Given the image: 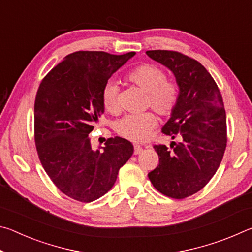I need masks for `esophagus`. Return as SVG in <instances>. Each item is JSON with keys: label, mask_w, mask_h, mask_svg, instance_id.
I'll list each match as a JSON object with an SVG mask.
<instances>
[{"label": "esophagus", "mask_w": 252, "mask_h": 252, "mask_svg": "<svg viewBox=\"0 0 252 252\" xmlns=\"http://www.w3.org/2000/svg\"><path fill=\"white\" fill-rule=\"evenodd\" d=\"M142 150H143L142 147L136 146V144H135V146H134V155H140V153L142 152Z\"/></svg>", "instance_id": "34e87169"}]
</instances>
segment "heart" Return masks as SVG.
I'll use <instances>...</instances> for the list:
<instances>
[{
	"label": "heart",
	"instance_id": "b5f03b06",
	"mask_svg": "<svg viewBox=\"0 0 252 252\" xmlns=\"http://www.w3.org/2000/svg\"><path fill=\"white\" fill-rule=\"evenodd\" d=\"M131 83L147 92L146 105L151 106L161 117H170L176 111L180 101V87L177 82L167 80L168 75L161 66L153 63H143L132 69L126 75ZM119 87L108 82L102 90L101 100L104 110L110 114L120 113L118 100ZM158 125V119L152 112L127 114L116 125L119 135L132 142H142L150 136Z\"/></svg>",
	"mask_w": 252,
	"mask_h": 252
}]
</instances>
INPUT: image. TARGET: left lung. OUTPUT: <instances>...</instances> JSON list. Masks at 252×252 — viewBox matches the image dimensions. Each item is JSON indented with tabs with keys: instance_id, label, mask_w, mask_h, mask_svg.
<instances>
[{
	"instance_id": "obj_1",
	"label": "left lung",
	"mask_w": 252,
	"mask_h": 252,
	"mask_svg": "<svg viewBox=\"0 0 252 252\" xmlns=\"http://www.w3.org/2000/svg\"><path fill=\"white\" fill-rule=\"evenodd\" d=\"M147 54L169 67L180 87V101L162 127L176 139L170 148L153 146L158 167L148 177L156 189L173 199L197 193L210 181L227 147V117L222 96L211 74L197 60L177 51L151 50Z\"/></svg>"
}]
</instances>
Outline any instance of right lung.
Returning a JSON list of instances; mask_svg holds the SVG:
<instances>
[{
    "label": "right lung",
    "mask_w": 252,
    "mask_h": 252,
    "mask_svg": "<svg viewBox=\"0 0 252 252\" xmlns=\"http://www.w3.org/2000/svg\"><path fill=\"white\" fill-rule=\"evenodd\" d=\"M134 54L78 51L54 66L37 89V156L55 187L76 201L92 202L108 192L133 153L132 143L120 136L105 140V147L94 151L89 133L104 111V85Z\"/></svg>",
    "instance_id": "obj_1"
}]
</instances>
